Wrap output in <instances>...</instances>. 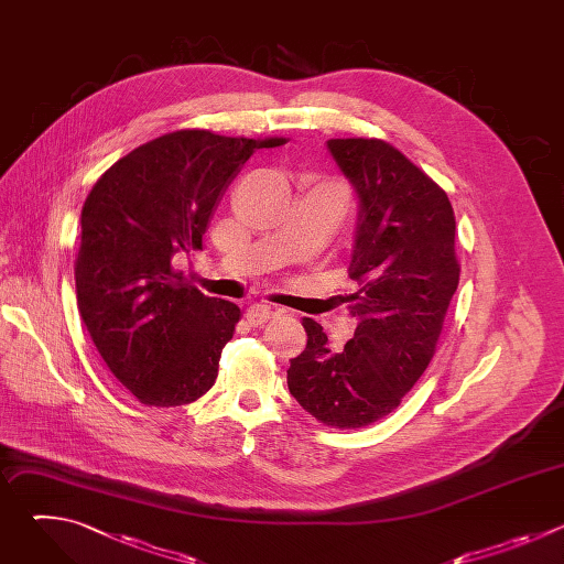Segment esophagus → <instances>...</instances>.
Segmentation results:
<instances>
[{
	"mask_svg": "<svg viewBox=\"0 0 564 564\" xmlns=\"http://www.w3.org/2000/svg\"><path fill=\"white\" fill-rule=\"evenodd\" d=\"M276 316V310L270 307V305H263V303H254L248 307V321L252 326H261L265 324V321L274 318Z\"/></svg>",
	"mask_w": 564,
	"mask_h": 564,
	"instance_id": "34e87169",
	"label": "esophagus"
}]
</instances>
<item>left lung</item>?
Instances as JSON below:
<instances>
[{
  "mask_svg": "<svg viewBox=\"0 0 564 564\" xmlns=\"http://www.w3.org/2000/svg\"><path fill=\"white\" fill-rule=\"evenodd\" d=\"M328 149L359 194L361 212L346 296L359 318L335 352L303 318L305 350L290 359L288 388L318 422L364 429L392 413L429 368L459 283L455 214L446 192L379 138H333Z\"/></svg>",
  "mask_w": 564,
  "mask_h": 564,
  "instance_id": "left-lung-1",
  "label": "left lung"
}]
</instances>
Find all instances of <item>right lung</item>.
I'll return each instance as SVG.
<instances>
[{"mask_svg": "<svg viewBox=\"0 0 564 564\" xmlns=\"http://www.w3.org/2000/svg\"><path fill=\"white\" fill-rule=\"evenodd\" d=\"M283 142L172 131L122 155L89 192L75 259L77 307L109 370L142 404H192L214 386L240 310L205 296L172 261L203 250L240 165Z\"/></svg>", "mask_w": 564, "mask_h": 564, "instance_id": "1", "label": "right lung"}]
</instances>
